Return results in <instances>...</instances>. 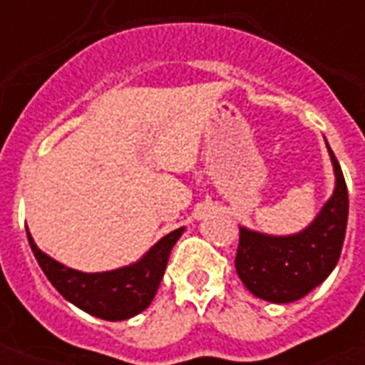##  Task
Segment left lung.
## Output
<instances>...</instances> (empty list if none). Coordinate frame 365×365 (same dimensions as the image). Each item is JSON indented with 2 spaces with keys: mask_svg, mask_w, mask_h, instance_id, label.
<instances>
[{
  "mask_svg": "<svg viewBox=\"0 0 365 365\" xmlns=\"http://www.w3.org/2000/svg\"><path fill=\"white\" fill-rule=\"evenodd\" d=\"M329 152L336 187L319 217L303 232L268 237L240 229L235 266L238 277L256 297L272 303L297 301L321 285L336 266L348 222V187L330 146Z\"/></svg>",
  "mask_w": 365,
  "mask_h": 365,
  "instance_id": "8db88e82",
  "label": "left lung"
}]
</instances>
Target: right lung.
I'll return each mask as SVG.
<instances>
[{
  "label": "right lung",
  "instance_id": "right-lung-1",
  "mask_svg": "<svg viewBox=\"0 0 365 365\" xmlns=\"http://www.w3.org/2000/svg\"><path fill=\"white\" fill-rule=\"evenodd\" d=\"M182 232L183 229L172 230L152 246L143 260L133 266L103 274H83L66 268L41 252L29 232L27 237L38 266L62 297L93 317L105 321H125L152 303L164 277L170 252Z\"/></svg>",
  "mask_w": 365,
  "mask_h": 365
}]
</instances>
